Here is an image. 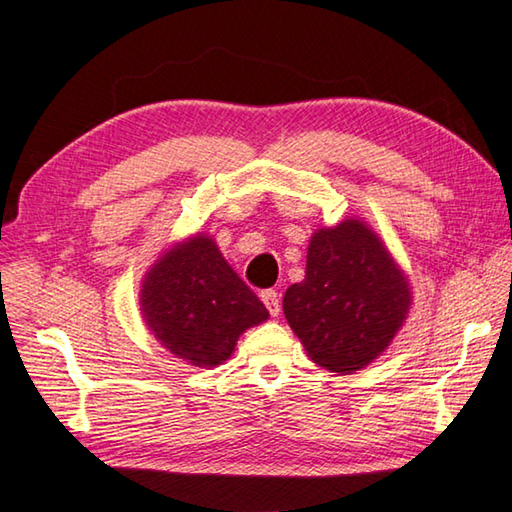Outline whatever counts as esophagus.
<instances>
[{"instance_id":"34e87169","label":"esophagus","mask_w":512,"mask_h":512,"mask_svg":"<svg viewBox=\"0 0 512 512\" xmlns=\"http://www.w3.org/2000/svg\"><path fill=\"white\" fill-rule=\"evenodd\" d=\"M262 302L266 305L268 314H271V316H280L282 305H280V296H277V291H273V289L262 291Z\"/></svg>"}]
</instances>
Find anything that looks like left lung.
Listing matches in <instances>:
<instances>
[{"mask_svg": "<svg viewBox=\"0 0 512 512\" xmlns=\"http://www.w3.org/2000/svg\"><path fill=\"white\" fill-rule=\"evenodd\" d=\"M282 309L314 363L350 375L391 345L411 287L384 241L361 219H345L314 232L305 280L287 289Z\"/></svg>", "mask_w": 512, "mask_h": 512, "instance_id": "8db88e82", "label": "left lung"}]
</instances>
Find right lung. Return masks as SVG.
Returning <instances> with one entry per match:
<instances>
[{"label":"right lung","instance_id":"obj_1","mask_svg":"<svg viewBox=\"0 0 512 512\" xmlns=\"http://www.w3.org/2000/svg\"><path fill=\"white\" fill-rule=\"evenodd\" d=\"M140 307L151 334L178 359L214 368L268 311L225 262L212 237L171 246L144 275Z\"/></svg>","mask_w":512,"mask_h":512}]
</instances>
